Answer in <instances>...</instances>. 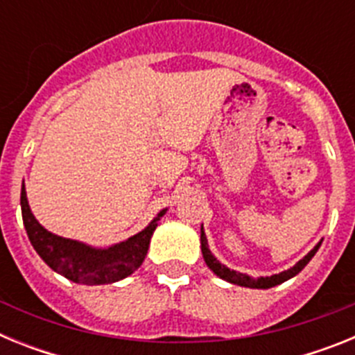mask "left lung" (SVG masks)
<instances>
[{
  "label": "left lung",
  "mask_w": 355,
  "mask_h": 355,
  "mask_svg": "<svg viewBox=\"0 0 355 355\" xmlns=\"http://www.w3.org/2000/svg\"><path fill=\"white\" fill-rule=\"evenodd\" d=\"M320 245H322V241H320L318 245H316L311 252L307 254V256H304V258L300 259L297 265L291 266L290 270H284V272H281V274L270 275V277L252 279V277H249V275L240 274V272H234V270H231V268H227L225 265H222V263L218 261V259H216L211 252H209L206 234H205V231L200 229V250H202V258H205L206 265H208L209 268H211V270L218 275V277L224 279V281H227V283H233V284H238V286H245V288H258V290H266V288L277 286V284L284 283V281H288V279H291L293 275L299 274L304 266L311 261V258L316 254V250L320 249Z\"/></svg>",
  "instance_id": "left-lung-1"
}]
</instances>
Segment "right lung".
Segmentation results:
<instances>
[{"label":"right lung","mask_w":355,"mask_h":355,"mask_svg":"<svg viewBox=\"0 0 355 355\" xmlns=\"http://www.w3.org/2000/svg\"><path fill=\"white\" fill-rule=\"evenodd\" d=\"M21 211L31 245L49 268L67 277L78 284H110L133 274L146 259L147 249L159 216L165 215V209L158 213L139 234L121 241L110 249H92L76 240L56 236L49 233L37 222L28 206L24 184L21 188Z\"/></svg>","instance_id":"obj_1"}]
</instances>
